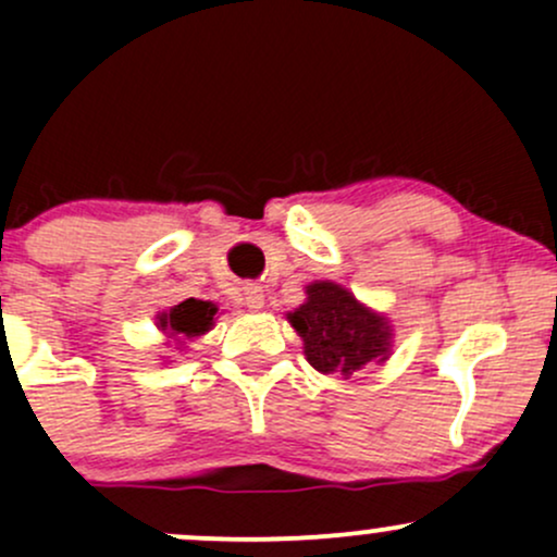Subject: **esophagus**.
<instances>
[{
	"label": "esophagus",
	"instance_id": "34e87169",
	"mask_svg": "<svg viewBox=\"0 0 557 557\" xmlns=\"http://www.w3.org/2000/svg\"><path fill=\"white\" fill-rule=\"evenodd\" d=\"M245 307L250 309V312H261L263 309V290L261 285H245Z\"/></svg>",
	"mask_w": 557,
	"mask_h": 557
}]
</instances>
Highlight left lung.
Instances as JSON below:
<instances>
[{
    "mask_svg": "<svg viewBox=\"0 0 557 557\" xmlns=\"http://www.w3.org/2000/svg\"><path fill=\"white\" fill-rule=\"evenodd\" d=\"M304 342L309 366L349 379L368 362L392 352V325L384 314L360 304L347 288L327 280L307 285V301L288 314Z\"/></svg>",
    "mask_w": 557,
    "mask_h": 557,
    "instance_id": "obj_1",
    "label": "left lung"
}]
</instances>
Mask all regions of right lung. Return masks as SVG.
<instances>
[{
    "mask_svg": "<svg viewBox=\"0 0 557 557\" xmlns=\"http://www.w3.org/2000/svg\"><path fill=\"white\" fill-rule=\"evenodd\" d=\"M215 307L213 301H200V298H186V301L175 304L168 312L157 314V327L162 333H168V338H197L202 333H208L213 327Z\"/></svg>",
    "mask_w": 557,
    "mask_h": 557,
    "instance_id": "add662e5",
    "label": "right lung"
}]
</instances>
